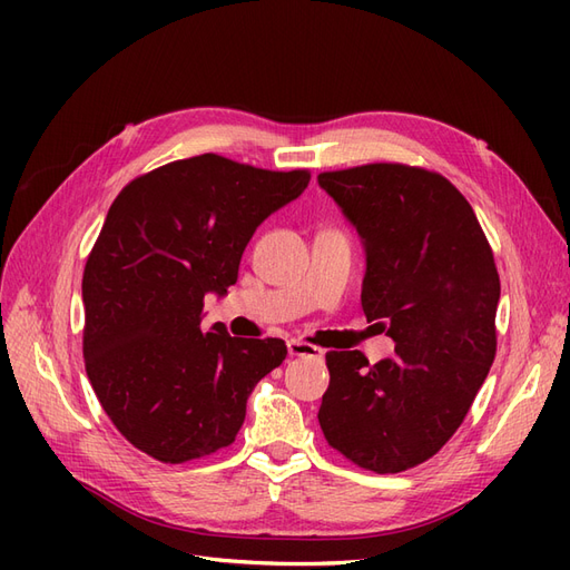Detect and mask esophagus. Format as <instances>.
Wrapping results in <instances>:
<instances>
[{
	"label": "esophagus",
	"instance_id": "esophagus-1",
	"mask_svg": "<svg viewBox=\"0 0 570 570\" xmlns=\"http://www.w3.org/2000/svg\"><path fill=\"white\" fill-rule=\"evenodd\" d=\"M287 352H289V356H312V358L323 356V350H318L316 344H308V342H302V340H289Z\"/></svg>",
	"mask_w": 570,
	"mask_h": 570
}]
</instances>
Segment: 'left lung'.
I'll use <instances>...</instances> for the list:
<instances>
[{"label": "left lung", "mask_w": 570, "mask_h": 570, "mask_svg": "<svg viewBox=\"0 0 570 570\" xmlns=\"http://www.w3.org/2000/svg\"><path fill=\"white\" fill-rule=\"evenodd\" d=\"M318 185L366 247L361 306L394 340L390 358L327 352L318 409L327 444L373 473L435 456L469 413L497 354L499 273L471 204L435 170L366 164Z\"/></svg>", "instance_id": "obj_1"}]
</instances>
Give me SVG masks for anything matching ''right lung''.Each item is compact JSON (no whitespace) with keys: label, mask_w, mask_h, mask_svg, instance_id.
I'll return each mask as SVG.
<instances>
[{"label":"right lung","mask_w":570,"mask_h":570,"mask_svg":"<svg viewBox=\"0 0 570 570\" xmlns=\"http://www.w3.org/2000/svg\"><path fill=\"white\" fill-rule=\"evenodd\" d=\"M218 154L170 161L114 199L82 273V356L101 409L135 450L185 463L230 446L254 385L283 364L278 337L202 333L254 230L308 185Z\"/></svg>","instance_id":"right-lung-1"}]
</instances>
